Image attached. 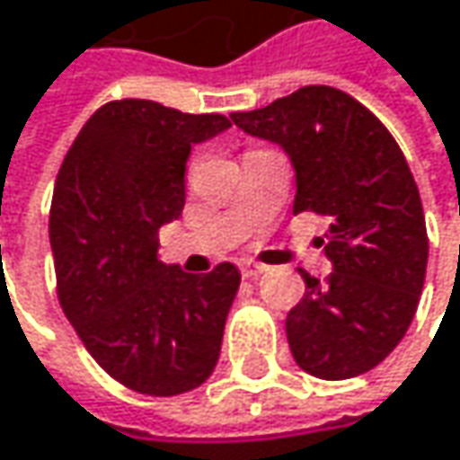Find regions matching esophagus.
Here are the masks:
<instances>
[{"mask_svg": "<svg viewBox=\"0 0 460 460\" xmlns=\"http://www.w3.org/2000/svg\"><path fill=\"white\" fill-rule=\"evenodd\" d=\"M239 269H242V277H244V279H258V277L266 271V266H263V263H255V261H242Z\"/></svg>", "mask_w": 460, "mask_h": 460, "instance_id": "1", "label": "esophagus"}]
</instances>
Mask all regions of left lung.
Masks as SVG:
<instances>
[{
    "label": "left lung",
    "mask_w": 460,
    "mask_h": 460,
    "mask_svg": "<svg viewBox=\"0 0 460 460\" xmlns=\"http://www.w3.org/2000/svg\"><path fill=\"white\" fill-rule=\"evenodd\" d=\"M231 122L290 156L293 213L330 218L332 274L301 271L306 293L285 322L296 362L324 381L373 370L405 338L426 279V221L405 154L362 103L324 84Z\"/></svg>",
    "instance_id": "left-lung-1"
}]
</instances>
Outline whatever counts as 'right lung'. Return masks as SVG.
<instances>
[{
  "label": "right lung",
  "mask_w": 460,
  "mask_h": 460,
  "mask_svg": "<svg viewBox=\"0 0 460 460\" xmlns=\"http://www.w3.org/2000/svg\"><path fill=\"white\" fill-rule=\"evenodd\" d=\"M231 119L154 101L101 106L68 148L52 194L58 298L93 359L128 389L175 397L221 357L239 271L186 274L159 261V229L183 213L191 146Z\"/></svg>",
  "instance_id": "1"
}]
</instances>
